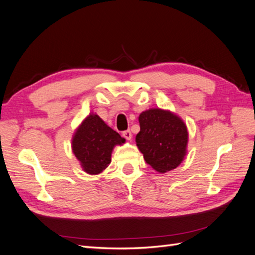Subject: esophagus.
<instances>
[{"instance_id":"34e87169","label":"esophagus","mask_w":255,"mask_h":255,"mask_svg":"<svg viewBox=\"0 0 255 255\" xmlns=\"http://www.w3.org/2000/svg\"><path fill=\"white\" fill-rule=\"evenodd\" d=\"M122 136L125 137L127 140H130V139H132V133H130V130H129V129L125 130V132L122 133Z\"/></svg>"}]
</instances>
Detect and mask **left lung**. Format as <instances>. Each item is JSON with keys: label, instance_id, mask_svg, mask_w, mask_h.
I'll list each match as a JSON object with an SVG mask.
<instances>
[{"label": "left lung", "instance_id": "left-lung-1", "mask_svg": "<svg viewBox=\"0 0 255 255\" xmlns=\"http://www.w3.org/2000/svg\"><path fill=\"white\" fill-rule=\"evenodd\" d=\"M140 132L136 145L154 170L166 173L173 170L187 154V127L176 114L161 109H150L138 117Z\"/></svg>", "mask_w": 255, "mask_h": 255}]
</instances>
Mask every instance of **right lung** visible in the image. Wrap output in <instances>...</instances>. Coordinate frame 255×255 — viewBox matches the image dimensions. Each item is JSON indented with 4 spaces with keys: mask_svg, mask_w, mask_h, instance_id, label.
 <instances>
[{
    "mask_svg": "<svg viewBox=\"0 0 255 255\" xmlns=\"http://www.w3.org/2000/svg\"><path fill=\"white\" fill-rule=\"evenodd\" d=\"M126 139L91 113L76 128L71 146L83 170L91 175L103 172L112 161L116 145H122Z\"/></svg>",
    "mask_w": 255,
    "mask_h": 255,
    "instance_id": "1",
    "label": "right lung"
}]
</instances>
